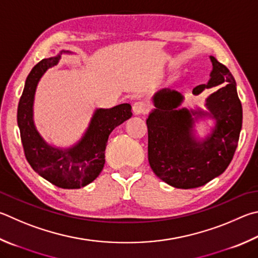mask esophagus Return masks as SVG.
Instances as JSON below:
<instances>
[{
    "label": "esophagus",
    "instance_id": "34e87169",
    "mask_svg": "<svg viewBox=\"0 0 258 258\" xmlns=\"http://www.w3.org/2000/svg\"><path fill=\"white\" fill-rule=\"evenodd\" d=\"M150 110V104L147 101H137L133 105V113L135 115H145Z\"/></svg>",
    "mask_w": 258,
    "mask_h": 258
}]
</instances>
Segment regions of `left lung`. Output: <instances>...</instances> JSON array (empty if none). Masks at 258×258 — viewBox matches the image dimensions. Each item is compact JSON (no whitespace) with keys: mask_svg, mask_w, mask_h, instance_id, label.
Here are the masks:
<instances>
[{"mask_svg":"<svg viewBox=\"0 0 258 258\" xmlns=\"http://www.w3.org/2000/svg\"><path fill=\"white\" fill-rule=\"evenodd\" d=\"M211 79L193 89L200 95L204 89L222 85L207 98L209 111L178 108L184 97L170 89L153 96L156 109L148 125V158L151 169L160 179L176 188H195L221 175L231 162L242 125V107L235 78L227 67L210 56ZM212 116L216 126L202 142L195 138V120Z\"/></svg>","mask_w":258,"mask_h":258,"instance_id":"left-lung-1","label":"left lung"}]
</instances>
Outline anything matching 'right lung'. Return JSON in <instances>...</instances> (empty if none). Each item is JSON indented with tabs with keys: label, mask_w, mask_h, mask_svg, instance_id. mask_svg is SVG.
Returning a JSON list of instances; mask_svg holds the SVG:
<instances>
[{
	"label": "right lung",
	"mask_w": 258,
	"mask_h": 258,
	"mask_svg": "<svg viewBox=\"0 0 258 258\" xmlns=\"http://www.w3.org/2000/svg\"><path fill=\"white\" fill-rule=\"evenodd\" d=\"M59 57L60 55L44 58L32 68L19 101L17 120L23 151L32 169L59 188L76 189L90 184L99 176L105 165L109 134L132 116V107L130 104H120L109 109H97L87 132L76 145L69 149L51 147L36 128L32 107L40 78L58 63Z\"/></svg>",
	"instance_id": "1"
}]
</instances>
